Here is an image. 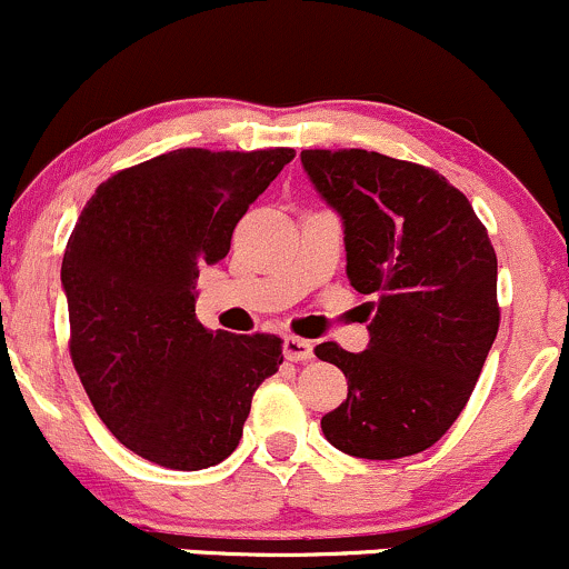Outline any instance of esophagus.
Instances as JSON below:
<instances>
[{
	"mask_svg": "<svg viewBox=\"0 0 569 569\" xmlns=\"http://www.w3.org/2000/svg\"><path fill=\"white\" fill-rule=\"evenodd\" d=\"M284 357L292 362H303L315 357V343L298 336H284Z\"/></svg>",
	"mask_w": 569,
	"mask_h": 569,
	"instance_id": "1",
	"label": "esophagus"
}]
</instances>
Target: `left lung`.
Returning <instances> with one entry per match:
<instances>
[{
    "label": "left lung",
    "instance_id": "8db88e82",
    "mask_svg": "<svg viewBox=\"0 0 569 569\" xmlns=\"http://www.w3.org/2000/svg\"><path fill=\"white\" fill-rule=\"evenodd\" d=\"M317 193L343 222L347 277L373 296L366 352L315 355L347 376L322 417L343 455H419L457 422L497 328V254L470 201L443 174L368 150H303Z\"/></svg>",
    "mask_w": 569,
    "mask_h": 569
}]
</instances>
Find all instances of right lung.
Masks as SVG:
<instances>
[{"label":"right lung","mask_w":569,"mask_h":569,"mask_svg":"<svg viewBox=\"0 0 569 569\" xmlns=\"http://www.w3.org/2000/svg\"><path fill=\"white\" fill-rule=\"evenodd\" d=\"M296 158L290 147L163 152L101 182L61 263L69 352L110 432L171 470L239 446L252 395L282 366V338L207 330L199 268L231 250L236 222Z\"/></svg>","instance_id":"add662e5"}]
</instances>
